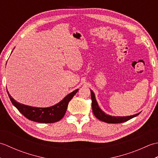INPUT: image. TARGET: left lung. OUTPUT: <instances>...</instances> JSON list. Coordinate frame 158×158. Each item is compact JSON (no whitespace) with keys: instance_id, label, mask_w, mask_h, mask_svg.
I'll use <instances>...</instances> for the list:
<instances>
[{"instance_id":"obj_1","label":"left lung","mask_w":158,"mask_h":158,"mask_svg":"<svg viewBox=\"0 0 158 158\" xmlns=\"http://www.w3.org/2000/svg\"><path fill=\"white\" fill-rule=\"evenodd\" d=\"M90 92H91V99L92 100V111H93L94 115H95V117L97 119H98L100 121H102L104 122H106L108 123H123L131 119L132 118H133V117H136L140 114V113H139L133 115L123 116V117L111 116L110 115H108V114H106L104 112L103 110L99 107L98 104L96 100L94 93L92 90L91 89H90Z\"/></svg>"}]
</instances>
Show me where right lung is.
Here are the masks:
<instances>
[{"mask_svg": "<svg viewBox=\"0 0 158 158\" xmlns=\"http://www.w3.org/2000/svg\"><path fill=\"white\" fill-rule=\"evenodd\" d=\"M78 90L79 89H77L75 91L69 94L61 101L56 105L52 106L45 107V108L23 105L13 99L8 91L7 94L13 106H15L26 118L33 122L49 123L58 122L64 116L69 102L75 94L78 92Z\"/></svg>", "mask_w": 158, "mask_h": 158, "instance_id": "obj_1", "label": "right lung"}]
</instances>
